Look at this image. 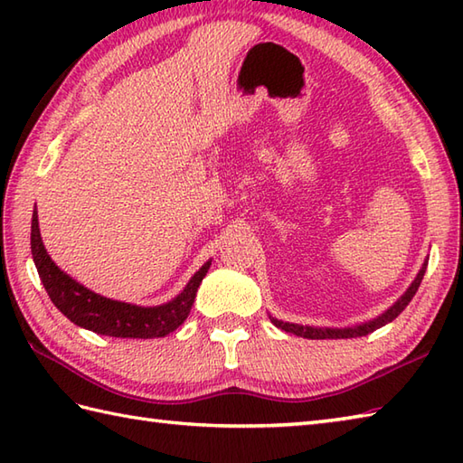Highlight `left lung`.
<instances>
[{
	"instance_id": "1",
	"label": "left lung",
	"mask_w": 463,
	"mask_h": 463,
	"mask_svg": "<svg viewBox=\"0 0 463 463\" xmlns=\"http://www.w3.org/2000/svg\"><path fill=\"white\" fill-rule=\"evenodd\" d=\"M426 267H428V260L421 264V269L418 272V277L414 279V282L410 284V288L402 294V297L392 304V307L380 314L378 318H373L370 322H364V324H358V326H350V328H314V326H300V324H290V322H282V320H277L270 317V322L274 324V326L284 330V332H290V334H297V336H302V338H310V340H326V338H358V336H366V334L373 332L382 328L383 324H388L394 320L398 314L404 310L410 300L414 298V294L418 292V287L421 279H424V272H426Z\"/></svg>"
}]
</instances>
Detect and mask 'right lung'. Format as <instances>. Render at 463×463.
Returning <instances> with one entry per match:
<instances>
[{
    "instance_id": "obj_1",
    "label": "right lung",
    "mask_w": 463,
    "mask_h": 463,
    "mask_svg": "<svg viewBox=\"0 0 463 463\" xmlns=\"http://www.w3.org/2000/svg\"><path fill=\"white\" fill-rule=\"evenodd\" d=\"M32 254L39 279L57 310L77 326L115 338H161L179 328L189 317L196 290L211 269V260H206L179 297L161 307H137L105 298L73 280L52 260L39 234L37 209L32 219Z\"/></svg>"
}]
</instances>
